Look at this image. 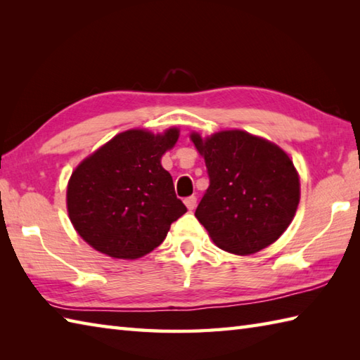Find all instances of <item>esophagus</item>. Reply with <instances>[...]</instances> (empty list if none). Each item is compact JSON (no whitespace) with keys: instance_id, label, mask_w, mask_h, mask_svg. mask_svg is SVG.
<instances>
[{"instance_id":"esophagus-1","label":"esophagus","mask_w":360,"mask_h":360,"mask_svg":"<svg viewBox=\"0 0 360 360\" xmlns=\"http://www.w3.org/2000/svg\"><path fill=\"white\" fill-rule=\"evenodd\" d=\"M184 204L187 205V209L192 212V210H195V207H196V198L195 196H190V198H186V201H184Z\"/></svg>"}]
</instances>
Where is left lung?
Returning <instances> with one entry per match:
<instances>
[{
    "label": "left lung",
    "mask_w": 360,
    "mask_h": 360,
    "mask_svg": "<svg viewBox=\"0 0 360 360\" xmlns=\"http://www.w3.org/2000/svg\"><path fill=\"white\" fill-rule=\"evenodd\" d=\"M207 167L210 186L195 217L219 249L235 255L271 246L292 223L300 176L277 143L244 129L190 133Z\"/></svg>",
    "instance_id": "8db88e82"
}]
</instances>
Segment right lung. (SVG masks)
I'll list each match as a JSON object with an SVG mask.
<instances>
[{"mask_svg":"<svg viewBox=\"0 0 360 360\" xmlns=\"http://www.w3.org/2000/svg\"><path fill=\"white\" fill-rule=\"evenodd\" d=\"M178 139L176 127L156 134L131 128L75 167L66 209L83 241L111 258L136 259L165 240L173 221L187 212L160 164Z\"/></svg>","mask_w":360,"mask_h":360,"instance_id":"right-lung-1","label":"right lung"}]
</instances>
